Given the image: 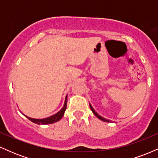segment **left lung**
Here are the masks:
<instances>
[{"label": "left lung", "mask_w": 158, "mask_h": 158, "mask_svg": "<svg viewBox=\"0 0 158 158\" xmlns=\"http://www.w3.org/2000/svg\"><path fill=\"white\" fill-rule=\"evenodd\" d=\"M90 109H91V110H92V111H93V113H94V114H95V115H96V116H97V117H98V118H99V119H101V120L104 121V122H109V120H108V119H106L103 118V117H101V116H99V114H98L97 113V112H96V111H95V110H94V108H92V106H90Z\"/></svg>", "instance_id": "obj_1"}]
</instances>
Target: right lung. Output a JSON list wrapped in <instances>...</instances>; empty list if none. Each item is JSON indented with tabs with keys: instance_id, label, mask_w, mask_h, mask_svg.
I'll return each mask as SVG.
<instances>
[{
	"instance_id": "add662e5",
	"label": "right lung",
	"mask_w": 158,
	"mask_h": 158,
	"mask_svg": "<svg viewBox=\"0 0 158 158\" xmlns=\"http://www.w3.org/2000/svg\"><path fill=\"white\" fill-rule=\"evenodd\" d=\"M67 102H68V99H67V97L65 98V102H64V105L63 106V108H61V110L60 111L58 112L57 114H54V115L51 116V117H48V118L45 119H33V118H30V117H27V118L30 119V121H32V123H36V124L39 125H46V124H51V123H54L57 121L60 120V119L62 118L63 115H64L65 110H66L67 108Z\"/></svg>"
}]
</instances>
